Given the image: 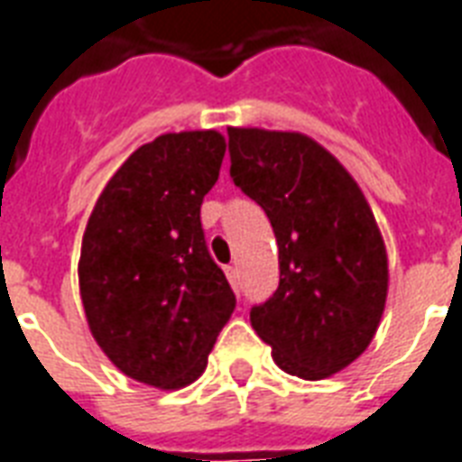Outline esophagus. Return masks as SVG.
I'll list each match as a JSON object with an SVG mask.
<instances>
[{
    "instance_id": "obj_1",
    "label": "esophagus",
    "mask_w": 462,
    "mask_h": 462,
    "mask_svg": "<svg viewBox=\"0 0 462 462\" xmlns=\"http://www.w3.org/2000/svg\"><path fill=\"white\" fill-rule=\"evenodd\" d=\"M225 275H227V281L232 282V288H237V281H239V273L235 266H225Z\"/></svg>"
}]
</instances>
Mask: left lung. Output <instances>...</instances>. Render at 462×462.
<instances>
[{"mask_svg":"<svg viewBox=\"0 0 462 462\" xmlns=\"http://www.w3.org/2000/svg\"><path fill=\"white\" fill-rule=\"evenodd\" d=\"M230 177L266 210L281 282L252 326L282 372L326 379L369 347L386 307L379 225L350 172L297 132L227 129Z\"/></svg>","mask_w":462,"mask_h":462,"instance_id":"left-lung-1","label":"left lung"}]
</instances>
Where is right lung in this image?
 Returning <instances> with one entry per match:
<instances>
[{
    "label": "right lung",
    "instance_id": "add662e5",
    "mask_svg": "<svg viewBox=\"0 0 462 462\" xmlns=\"http://www.w3.org/2000/svg\"><path fill=\"white\" fill-rule=\"evenodd\" d=\"M223 158L213 129L162 134L112 174L83 232L90 333L119 372L148 386L199 379L237 304L201 227Z\"/></svg>",
    "mask_w": 462,
    "mask_h": 462
}]
</instances>
